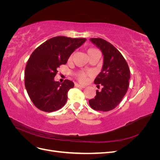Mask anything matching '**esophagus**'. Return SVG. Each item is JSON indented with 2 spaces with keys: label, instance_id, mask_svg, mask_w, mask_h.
Returning a JSON list of instances; mask_svg holds the SVG:
<instances>
[{
  "label": "esophagus",
  "instance_id": "esophagus-1",
  "mask_svg": "<svg viewBox=\"0 0 160 160\" xmlns=\"http://www.w3.org/2000/svg\"><path fill=\"white\" fill-rule=\"evenodd\" d=\"M75 87H76V88H85V86L81 85H79V84H77V83L75 84Z\"/></svg>",
  "mask_w": 160,
  "mask_h": 160
}]
</instances>
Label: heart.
I'll use <instances>...</instances> for the list:
<instances>
[{
    "label": "heart",
    "instance_id": "obj_1",
    "mask_svg": "<svg viewBox=\"0 0 160 160\" xmlns=\"http://www.w3.org/2000/svg\"><path fill=\"white\" fill-rule=\"evenodd\" d=\"M87 52H88V54L89 55V57H90L91 55H92L94 53L96 52H99V51L97 50L95 48H89L88 50H87ZM72 58V55H71L69 58V60L71 61ZM91 75V71H79L78 72H77L75 73V77L76 79L78 80L80 83H85L88 80V77Z\"/></svg>",
    "mask_w": 160,
    "mask_h": 160
}]
</instances>
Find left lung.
<instances>
[{
	"label": "left lung",
	"mask_w": 160,
	"mask_h": 160,
	"mask_svg": "<svg viewBox=\"0 0 160 160\" xmlns=\"http://www.w3.org/2000/svg\"><path fill=\"white\" fill-rule=\"evenodd\" d=\"M101 50L103 66L94 83L101 91L96 90V95L89 101L91 108L96 111H109L119 105L126 93L130 79V70L127 61L116 48L101 38L90 39Z\"/></svg>",
	"instance_id": "1"
}]
</instances>
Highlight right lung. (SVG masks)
Wrapping results in <instances>:
<instances>
[{
  "label": "right lung",
  "mask_w": 160,
  "mask_h": 160,
  "mask_svg": "<svg viewBox=\"0 0 160 160\" xmlns=\"http://www.w3.org/2000/svg\"><path fill=\"white\" fill-rule=\"evenodd\" d=\"M84 38L59 36L46 41L32 52L25 72V85L35 107L45 112L59 110L65 105L67 93L74 83L65 79L55 81L57 69L67 63L77 48L85 42Z\"/></svg>",
  "instance_id": "add662e5"
}]
</instances>
